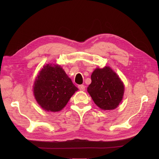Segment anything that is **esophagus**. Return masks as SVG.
<instances>
[{
  "label": "esophagus",
  "instance_id": "obj_1",
  "mask_svg": "<svg viewBox=\"0 0 159 159\" xmlns=\"http://www.w3.org/2000/svg\"><path fill=\"white\" fill-rule=\"evenodd\" d=\"M78 88L80 91H85V85H79Z\"/></svg>",
  "mask_w": 159,
  "mask_h": 159
}]
</instances>
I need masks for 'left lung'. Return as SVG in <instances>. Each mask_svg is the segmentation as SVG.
Instances as JSON below:
<instances>
[{"mask_svg":"<svg viewBox=\"0 0 159 159\" xmlns=\"http://www.w3.org/2000/svg\"><path fill=\"white\" fill-rule=\"evenodd\" d=\"M88 91L94 103L102 109L112 110L121 103L124 85L119 75L108 66L96 68L91 75Z\"/></svg>","mask_w":159,"mask_h":159,"instance_id":"1","label":"left lung"}]
</instances>
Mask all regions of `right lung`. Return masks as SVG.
<instances>
[{"label": "right lung", "mask_w": 159, "mask_h": 159, "mask_svg": "<svg viewBox=\"0 0 159 159\" xmlns=\"http://www.w3.org/2000/svg\"><path fill=\"white\" fill-rule=\"evenodd\" d=\"M34 95L38 103L47 111L63 109L78 89L60 66L46 64L34 84Z\"/></svg>", "instance_id": "add662e5"}]
</instances>
